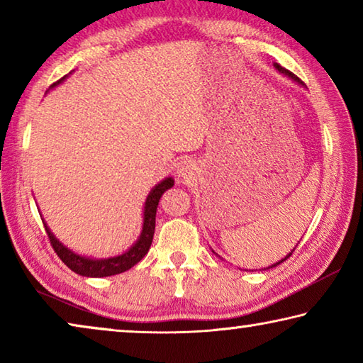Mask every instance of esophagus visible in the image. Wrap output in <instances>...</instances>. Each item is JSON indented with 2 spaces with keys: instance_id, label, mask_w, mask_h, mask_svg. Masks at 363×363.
I'll return each instance as SVG.
<instances>
[{
  "instance_id": "1",
  "label": "esophagus",
  "mask_w": 363,
  "mask_h": 363,
  "mask_svg": "<svg viewBox=\"0 0 363 363\" xmlns=\"http://www.w3.org/2000/svg\"><path fill=\"white\" fill-rule=\"evenodd\" d=\"M195 169V164L192 163V160H182L177 167V176L182 177V179H187V177L192 176Z\"/></svg>"
}]
</instances>
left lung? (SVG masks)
I'll return each mask as SVG.
<instances>
[{
	"mask_svg": "<svg viewBox=\"0 0 363 363\" xmlns=\"http://www.w3.org/2000/svg\"><path fill=\"white\" fill-rule=\"evenodd\" d=\"M274 67H275V69H277L280 73H284V75H286L288 78H291L293 79V82H296V83H299V84H304L303 82H301V79L296 77V75H294V73H291L290 70H286V69H284V67H281V65H279V64H274ZM293 251H294V248H293ZM293 251H291V253H293ZM291 253L290 255H286L285 256V259H288V257H290L291 256ZM285 259H281V261H279L277 264H272V266H270V267H275V266H279V264L280 262H284Z\"/></svg>",
	"mask_w": 363,
	"mask_h": 363,
	"instance_id": "8db88e82",
	"label": "left lung"
}]
</instances>
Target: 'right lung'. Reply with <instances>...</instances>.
<instances>
[{"instance_id":"add662e5","label":"right lung","mask_w":363,"mask_h":363,"mask_svg":"<svg viewBox=\"0 0 363 363\" xmlns=\"http://www.w3.org/2000/svg\"><path fill=\"white\" fill-rule=\"evenodd\" d=\"M65 77L60 78L57 83H54L51 88L57 86L59 83H62ZM173 186H174L173 177H164L162 182L157 184V186L150 190L144 206L143 232H140L138 242L123 255L107 257V259H94V257L79 256L77 253H73L72 250L64 247V243H60L57 238L54 237L51 229H49L45 220H43L46 233L49 237V242H51L54 251H56L57 256L62 259L65 266L72 269L75 274L83 275V277H110V275L125 272V270L136 266V264L147 255V251H149L153 240V232H155V216H157L158 201L162 199V195Z\"/></svg>"}]
</instances>
